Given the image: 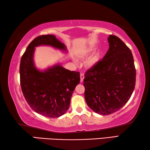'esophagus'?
Here are the masks:
<instances>
[{
	"mask_svg": "<svg viewBox=\"0 0 150 150\" xmlns=\"http://www.w3.org/2000/svg\"><path fill=\"white\" fill-rule=\"evenodd\" d=\"M80 78H81V82H83V79H84V78H85V76H84V74H83V73H81Z\"/></svg>",
	"mask_w": 150,
	"mask_h": 150,
	"instance_id": "obj_1",
	"label": "esophagus"
}]
</instances>
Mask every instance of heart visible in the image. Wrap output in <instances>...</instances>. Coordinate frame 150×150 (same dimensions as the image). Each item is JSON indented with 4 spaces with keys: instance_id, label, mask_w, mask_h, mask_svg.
<instances>
[{
    "instance_id": "b5f03b06",
    "label": "heart",
    "mask_w": 150,
    "mask_h": 150,
    "mask_svg": "<svg viewBox=\"0 0 150 150\" xmlns=\"http://www.w3.org/2000/svg\"><path fill=\"white\" fill-rule=\"evenodd\" d=\"M92 51H93L92 47H88L87 49H86L84 52H83L82 55H84V56H86V55L89 54ZM98 61H99V57H98V55H94V56L91 57L90 59L87 61V65L90 67H93V66H95L96 63H98Z\"/></svg>"
}]
</instances>
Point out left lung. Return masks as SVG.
Returning <instances> with one entry per match:
<instances>
[{
  "label": "left lung",
  "mask_w": 150,
  "mask_h": 150,
  "mask_svg": "<svg viewBox=\"0 0 150 150\" xmlns=\"http://www.w3.org/2000/svg\"><path fill=\"white\" fill-rule=\"evenodd\" d=\"M108 42L107 53L86 72L83 80L86 103L101 115L120 110L130 99L136 85V69L129 47L116 35H109Z\"/></svg>",
  "instance_id": "1"
}]
</instances>
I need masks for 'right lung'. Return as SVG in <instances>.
I'll list each match as a JSON object with an SVG mask.
<instances>
[{
	"label": "right lung",
	"instance_id": "obj_1",
	"mask_svg": "<svg viewBox=\"0 0 150 150\" xmlns=\"http://www.w3.org/2000/svg\"><path fill=\"white\" fill-rule=\"evenodd\" d=\"M40 45L67 52L65 44L54 35H42L33 40L20 60V85L32 110L45 117L57 118L69 109L73 91L80 83V73L66 69L60 63L44 71L37 69L34 55L35 47Z\"/></svg>",
	"mask_w": 150,
	"mask_h": 150
}]
</instances>
